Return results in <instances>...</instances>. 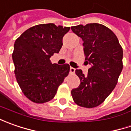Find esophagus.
<instances>
[{"instance_id":"34e87169","label":"esophagus","mask_w":131,"mask_h":131,"mask_svg":"<svg viewBox=\"0 0 131 131\" xmlns=\"http://www.w3.org/2000/svg\"><path fill=\"white\" fill-rule=\"evenodd\" d=\"M75 70H76V69L74 68L71 67V68H70V72H71V73H74V72H75Z\"/></svg>"}]
</instances>
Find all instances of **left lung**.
I'll use <instances>...</instances> for the list:
<instances>
[{"instance_id": "obj_1", "label": "left lung", "mask_w": 131, "mask_h": 131, "mask_svg": "<svg viewBox=\"0 0 131 131\" xmlns=\"http://www.w3.org/2000/svg\"><path fill=\"white\" fill-rule=\"evenodd\" d=\"M71 30L82 39L85 60L91 65L86 76L81 69L76 70L81 82L71 90V95L79 106L96 107L117 83L123 67V48L116 35L101 24L79 25L71 27Z\"/></svg>"}]
</instances>
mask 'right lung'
<instances>
[{"label": "right lung", "mask_w": 131, "mask_h": 131, "mask_svg": "<svg viewBox=\"0 0 131 131\" xmlns=\"http://www.w3.org/2000/svg\"><path fill=\"white\" fill-rule=\"evenodd\" d=\"M70 27L53 23L31 27L15 41L12 54L14 73L23 94L36 103L51 101L68 76V64L59 66L49 58L58 53Z\"/></svg>", "instance_id": "obj_1"}]
</instances>
